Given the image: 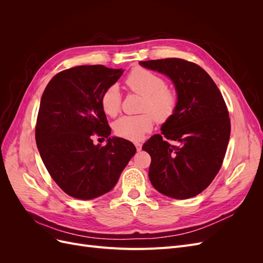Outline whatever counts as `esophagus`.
Instances as JSON below:
<instances>
[{
	"label": "esophagus",
	"instance_id": "1",
	"mask_svg": "<svg viewBox=\"0 0 263 263\" xmlns=\"http://www.w3.org/2000/svg\"><path fill=\"white\" fill-rule=\"evenodd\" d=\"M135 146H136V149H137V151H140V150H141V147H142V145L140 144V142H135Z\"/></svg>",
	"mask_w": 263,
	"mask_h": 263
}]
</instances>
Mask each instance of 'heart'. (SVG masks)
Returning <instances> with one entry per match:
<instances>
[{"label": "heart", "instance_id": "obj_1", "mask_svg": "<svg viewBox=\"0 0 263 263\" xmlns=\"http://www.w3.org/2000/svg\"><path fill=\"white\" fill-rule=\"evenodd\" d=\"M128 89L142 98L139 110L141 114L123 116L114 123V133L119 138L138 141L154 128L155 121L168 123L176 115L179 97L176 90L166 86L164 79L148 69L136 67L126 78ZM101 107L107 116L115 117L121 112L122 95L117 85L112 84L101 97Z\"/></svg>", "mask_w": 263, "mask_h": 263}]
</instances>
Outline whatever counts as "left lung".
Instances as JSON below:
<instances>
[{
  "instance_id": "left-lung-1",
  "label": "left lung",
  "mask_w": 263,
  "mask_h": 263,
  "mask_svg": "<svg viewBox=\"0 0 263 263\" xmlns=\"http://www.w3.org/2000/svg\"><path fill=\"white\" fill-rule=\"evenodd\" d=\"M139 63L168 76L179 97L177 113L162 125L161 135H154L142 146L151 157V184L177 200L196 196L211 184L225 158L230 118L224 98L209 73L194 62L166 58Z\"/></svg>"
}]
</instances>
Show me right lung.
<instances>
[{"instance_id": "right-lung-1", "label": "right lung", "mask_w": 263, "mask_h": 263, "mask_svg": "<svg viewBox=\"0 0 263 263\" xmlns=\"http://www.w3.org/2000/svg\"><path fill=\"white\" fill-rule=\"evenodd\" d=\"M122 73L102 65L73 67L55 74L43 93L35 127L39 154L58 186L79 200L109 192L136 154L123 138L93 144V137L110 135L100 101Z\"/></svg>"}]
</instances>
